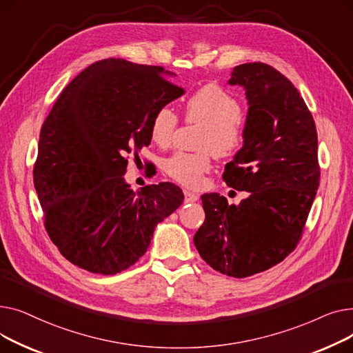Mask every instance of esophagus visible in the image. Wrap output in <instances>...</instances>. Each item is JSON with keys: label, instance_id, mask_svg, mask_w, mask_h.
Returning a JSON list of instances; mask_svg holds the SVG:
<instances>
[{"label": "esophagus", "instance_id": "34e87169", "mask_svg": "<svg viewBox=\"0 0 353 353\" xmlns=\"http://www.w3.org/2000/svg\"><path fill=\"white\" fill-rule=\"evenodd\" d=\"M183 193H184V201H186V203H194V201L199 200V196L189 192V190H184Z\"/></svg>", "mask_w": 353, "mask_h": 353}]
</instances>
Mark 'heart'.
Masks as SVG:
<instances>
[{"mask_svg": "<svg viewBox=\"0 0 353 353\" xmlns=\"http://www.w3.org/2000/svg\"><path fill=\"white\" fill-rule=\"evenodd\" d=\"M186 121L203 125L197 153L179 152L164 163L165 174L184 188L197 189L212 167V152L219 157L237 154L246 140L242 105L217 84L199 88L186 101ZM179 119L170 107H160L152 117L150 137L160 145L170 144Z\"/></svg>", "mask_w": 353, "mask_h": 353, "instance_id": "1", "label": "heart"}]
</instances>
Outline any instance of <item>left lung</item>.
<instances>
[{
	"label": "left lung",
	"instance_id": "left-lung-1",
	"mask_svg": "<svg viewBox=\"0 0 353 353\" xmlns=\"http://www.w3.org/2000/svg\"><path fill=\"white\" fill-rule=\"evenodd\" d=\"M229 83L245 87L249 113L223 180L249 197L236 206L203 194L206 219L193 240L214 270L248 277L281 263L302 239L321 180L318 133L298 88L272 65H236Z\"/></svg>",
	"mask_w": 353,
	"mask_h": 353
}]
</instances>
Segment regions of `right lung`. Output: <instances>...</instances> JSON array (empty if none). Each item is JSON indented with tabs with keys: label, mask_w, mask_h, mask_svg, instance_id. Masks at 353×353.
<instances>
[{
	"label": "right lung",
	"mask_w": 353,
	"mask_h": 353,
	"mask_svg": "<svg viewBox=\"0 0 353 353\" xmlns=\"http://www.w3.org/2000/svg\"><path fill=\"white\" fill-rule=\"evenodd\" d=\"M184 94L159 65L105 59L74 79L43 123L34 186L44 228L60 253L84 270L116 274L150 246L157 223L183 203L173 183L133 192L130 154L148 145L156 110Z\"/></svg>",
	"instance_id": "obj_1"
}]
</instances>
